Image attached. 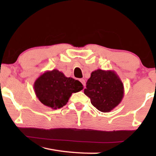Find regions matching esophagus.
<instances>
[{"instance_id": "esophagus-1", "label": "esophagus", "mask_w": 156, "mask_h": 156, "mask_svg": "<svg viewBox=\"0 0 156 156\" xmlns=\"http://www.w3.org/2000/svg\"><path fill=\"white\" fill-rule=\"evenodd\" d=\"M81 82H82V84H83V86L85 87V84H86V82H85V80L84 79H81V80H80Z\"/></svg>"}]
</instances>
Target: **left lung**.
Wrapping results in <instances>:
<instances>
[{"label":"left lung","instance_id":"obj_1","mask_svg":"<svg viewBox=\"0 0 156 156\" xmlns=\"http://www.w3.org/2000/svg\"><path fill=\"white\" fill-rule=\"evenodd\" d=\"M84 92L92 105L101 112H110L122 101L124 87L118 74L112 70L91 72Z\"/></svg>","mask_w":156,"mask_h":156}]
</instances>
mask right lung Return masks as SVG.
Wrapping results in <instances>:
<instances>
[{
  "label": "right lung",
  "mask_w": 156,
  "mask_h": 156,
  "mask_svg": "<svg viewBox=\"0 0 156 156\" xmlns=\"http://www.w3.org/2000/svg\"><path fill=\"white\" fill-rule=\"evenodd\" d=\"M34 91L39 101L52 109L66 105L72 93L82 90L80 81L67 77L57 69L46 71L34 83Z\"/></svg>",
  "instance_id": "right-lung-1"
}]
</instances>
